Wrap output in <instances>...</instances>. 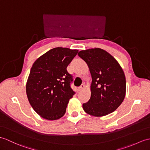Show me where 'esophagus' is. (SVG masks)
<instances>
[{
  "instance_id": "esophagus-1",
  "label": "esophagus",
  "mask_w": 150,
  "mask_h": 150,
  "mask_svg": "<svg viewBox=\"0 0 150 150\" xmlns=\"http://www.w3.org/2000/svg\"><path fill=\"white\" fill-rule=\"evenodd\" d=\"M84 88H85V86H84V84H82L81 86L79 87V91H81V90H82L83 89H84Z\"/></svg>"
}]
</instances>
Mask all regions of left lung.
<instances>
[{
    "mask_svg": "<svg viewBox=\"0 0 150 150\" xmlns=\"http://www.w3.org/2000/svg\"><path fill=\"white\" fill-rule=\"evenodd\" d=\"M78 55L88 64L92 77L91 98L83 103V110L96 117L114 112L126 94V79L122 68L116 59L102 48L81 50Z\"/></svg>",
    "mask_w": 150,
    "mask_h": 150,
    "instance_id": "8db88e82",
    "label": "left lung"
}]
</instances>
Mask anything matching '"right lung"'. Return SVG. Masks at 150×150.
Masks as SVG:
<instances>
[{
    "label": "right lung",
    "instance_id": "right-lung-1",
    "mask_svg": "<svg viewBox=\"0 0 150 150\" xmlns=\"http://www.w3.org/2000/svg\"><path fill=\"white\" fill-rule=\"evenodd\" d=\"M78 52L54 48L34 62L26 93L30 105L44 119L56 120L64 115L69 100L75 94L70 87L72 75L67 68Z\"/></svg>",
    "mask_w": 150,
    "mask_h": 150
}]
</instances>
